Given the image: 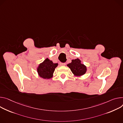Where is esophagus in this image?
Masks as SVG:
<instances>
[{
	"mask_svg": "<svg viewBox=\"0 0 123 123\" xmlns=\"http://www.w3.org/2000/svg\"><path fill=\"white\" fill-rule=\"evenodd\" d=\"M59 64H60V66H65V65H66V63H59Z\"/></svg>",
	"mask_w": 123,
	"mask_h": 123,
	"instance_id": "obj_1",
	"label": "esophagus"
}]
</instances>
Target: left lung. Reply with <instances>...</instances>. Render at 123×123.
Wrapping results in <instances>:
<instances>
[{
    "instance_id": "8db88e82",
    "label": "left lung",
    "mask_w": 123,
    "mask_h": 123,
    "mask_svg": "<svg viewBox=\"0 0 123 123\" xmlns=\"http://www.w3.org/2000/svg\"><path fill=\"white\" fill-rule=\"evenodd\" d=\"M72 73L75 75L80 76L83 75L86 72V67L81 63L79 59L72 60V62L67 65Z\"/></svg>"
}]
</instances>
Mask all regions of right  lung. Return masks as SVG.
I'll list each match as a JSON object with an SVG mask.
<instances>
[{
  "instance_id": "right-lung-1",
  "label": "right lung",
  "mask_w": 123,
  "mask_h": 123,
  "mask_svg": "<svg viewBox=\"0 0 123 123\" xmlns=\"http://www.w3.org/2000/svg\"><path fill=\"white\" fill-rule=\"evenodd\" d=\"M57 66V63H53L52 61L47 58L39 65L37 68L39 75L44 79H50L53 76L55 68Z\"/></svg>"
}]
</instances>
